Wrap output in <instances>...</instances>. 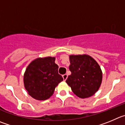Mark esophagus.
<instances>
[{
	"instance_id": "34e87169",
	"label": "esophagus",
	"mask_w": 125,
	"mask_h": 125,
	"mask_svg": "<svg viewBox=\"0 0 125 125\" xmlns=\"http://www.w3.org/2000/svg\"><path fill=\"white\" fill-rule=\"evenodd\" d=\"M62 76H63V78L64 81H66V79H67V78H68V75H67V74H63V75Z\"/></svg>"
}]
</instances>
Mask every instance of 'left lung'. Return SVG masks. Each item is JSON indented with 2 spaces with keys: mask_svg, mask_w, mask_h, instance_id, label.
I'll return each instance as SVG.
<instances>
[{
  "mask_svg": "<svg viewBox=\"0 0 125 125\" xmlns=\"http://www.w3.org/2000/svg\"><path fill=\"white\" fill-rule=\"evenodd\" d=\"M69 58L72 74L66 83L80 98L93 95L99 89L102 80V72L99 64L88 55H71Z\"/></svg>",
  "mask_w": 125,
  "mask_h": 125,
  "instance_id": "obj_1",
  "label": "left lung"
}]
</instances>
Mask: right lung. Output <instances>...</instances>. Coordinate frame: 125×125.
Masks as SVG:
<instances>
[{"label":"right lung","instance_id":"1","mask_svg":"<svg viewBox=\"0 0 125 125\" xmlns=\"http://www.w3.org/2000/svg\"><path fill=\"white\" fill-rule=\"evenodd\" d=\"M55 57L38 58L31 62L24 74V86L28 94L39 101L48 99L63 80L59 74Z\"/></svg>","mask_w":125,"mask_h":125}]
</instances>
